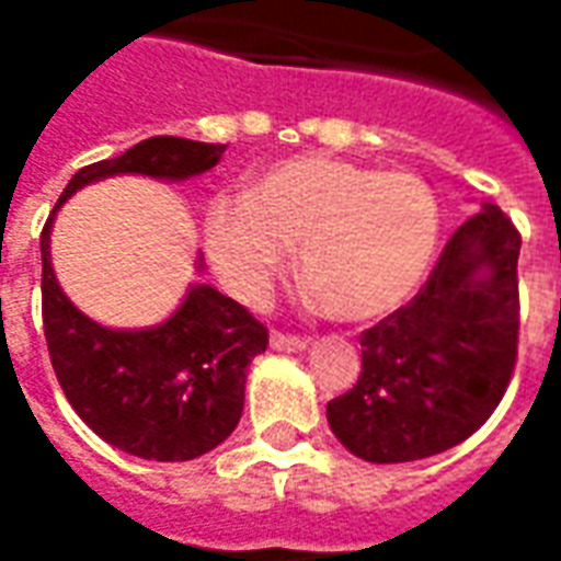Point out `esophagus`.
Masks as SVG:
<instances>
[{
    "label": "esophagus",
    "mask_w": 561,
    "mask_h": 561,
    "mask_svg": "<svg viewBox=\"0 0 561 561\" xmlns=\"http://www.w3.org/2000/svg\"><path fill=\"white\" fill-rule=\"evenodd\" d=\"M270 348H273V352H306V348H309V340H306V336H291V333L273 330V333H270Z\"/></svg>",
    "instance_id": "obj_1"
}]
</instances>
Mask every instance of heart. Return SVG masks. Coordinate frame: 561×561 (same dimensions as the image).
Masks as SVG:
<instances>
[{
	"label": "heart",
	"instance_id": "b5f03b06",
	"mask_svg": "<svg viewBox=\"0 0 561 561\" xmlns=\"http://www.w3.org/2000/svg\"><path fill=\"white\" fill-rule=\"evenodd\" d=\"M438 204L414 173L297 156L270 164L245 197L219 195L204 213V245L221 279L261 300L300 245V276L340 321L400 309L433 264Z\"/></svg>",
	"mask_w": 561,
	"mask_h": 561
}]
</instances>
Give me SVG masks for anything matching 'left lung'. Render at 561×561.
<instances>
[{"label": "left lung", "instance_id": "obj_1", "mask_svg": "<svg viewBox=\"0 0 561 561\" xmlns=\"http://www.w3.org/2000/svg\"><path fill=\"white\" fill-rule=\"evenodd\" d=\"M519 231L481 204L412 304L360 333L364 369L328 402L333 435L366 462H412L466 442L517 364Z\"/></svg>", "mask_w": 561, "mask_h": 561}]
</instances>
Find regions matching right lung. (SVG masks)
I'll return each instance as SVG.
<instances>
[{"instance_id":"add662e5","label":"right lung","mask_w":561,"mask_h":561,"mask_svg":"<svg viewBox=\"0 0 561 561\" xmlns=\"http://www.w3.org/2000/svg\"><path fill=\"white\" fill-rule=\"evenodd\" d=\"M221 152V144L171 135L140 140L116 159L80 168L42 231V316L54 373L80 421L131 457L185 462L221 445L240 423L245 373L252 357L267 352V328L201 282L156 328H102L56 282L54 216L83 185L116 173L176 183L216 168Z\"/></svg>"}]
</instances>
